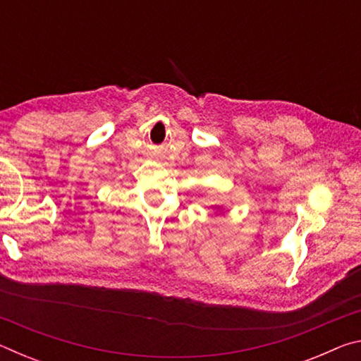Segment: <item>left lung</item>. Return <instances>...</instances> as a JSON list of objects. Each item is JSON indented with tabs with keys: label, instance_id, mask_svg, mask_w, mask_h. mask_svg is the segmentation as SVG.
<instances>
[{
	"label": "left lung",
	"instance_id": "obj_1",
	"mask_svg": "<svg viewBox=\"0 0 361 361\" xmlns=\"http://www.w3.org/2000/svg\"><path fill=\"white\" fill-rule=\"evenodd\" d=\"M213 209H216V210H223V207H221V205H215V207H213Z\"/></svg>",
	"mask_w": 361,
	"mask_h": 361
}]
</instances>
